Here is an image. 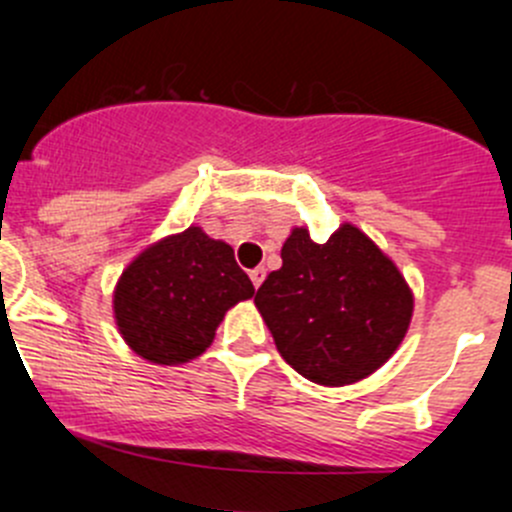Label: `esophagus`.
<instances>
[{
  "label": "esophagus",
  "mask_w": 512,
  "mask_h": 512,
  "mask_svg": "<svg viewBox=\"0 0 512 512\" xmlns=\"http://www.w3.org/2000/svg\"><path fill=\"white\" fill-rule=\"evenodd\" d=\"M265 267H255V269H250V279H252V286H255V289H260V284L265 282Z\"/></svg>",
  "instance_id": "esophagus-1"
}]
</instances>
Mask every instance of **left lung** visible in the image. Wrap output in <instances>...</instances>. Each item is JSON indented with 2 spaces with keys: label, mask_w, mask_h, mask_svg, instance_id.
Wrapping results in <instances>:
<instances>
[{
  "label": "left lung",
  "mask_w": 512,
  "mask_h": 512,
  "mask_svg": "<svg viewBox=\"0 0 512 512\" xmlns=\"http://www.w3.org/2000/svg\"><path fill=\"white\" fill-rule=\"evenodd\" d=\"M255 306L286 364L313 384L347 386L398 350L413 318V291L396 262L352 223H340L325 243L296 226Z\"/></svg>",
  "instance_id": "1"
}]
</instances>
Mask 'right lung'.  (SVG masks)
<instances>
[{"label": "right lung", "mask_w": 512, "mask_h": 512, "mask_svg": "<svg viewBox=\"0 0 512 512\" xmlns=\"http://www.w3.org/2000/svg\"><path fill=\"white\" fill-rule=\"evenodd\" d=\"M252 294L233 247L189 226L148 245L123 269L114 320L136 355L174 367L204 355L228 308Z\"/></svg>", "instance_id": "1"}]
</instances>
